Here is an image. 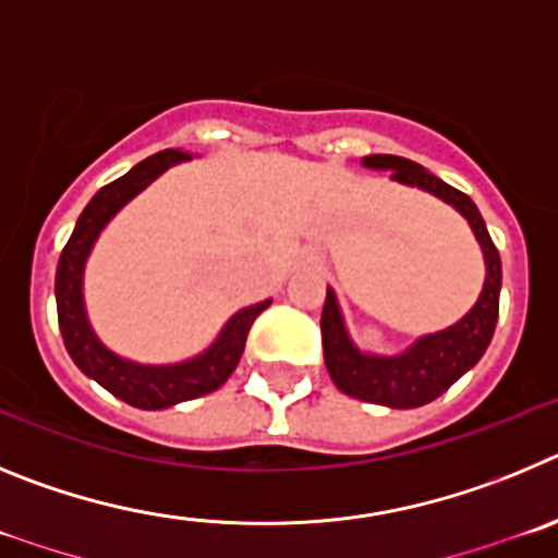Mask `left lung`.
<instances>
[{"label":"left lung","instance_id":"8db88e82","mask_svg":"<svg viewBox=\"0 0 558 558\" xmlns=\"http://www.w3.org/2000/svg\"><path fill=\"white\" fill-rule=\"evenodd\" d=\"M364 163L373 169H391V180L425 189V192L453 205L470 222L481 250H484L486 283L475 308L453 328L425 336L409 353L395 355V359L361 355L353 348V341L348 339L333 291L328 289V294H325L323 350L325 366H328L333 384L344 395L364 400V403L389 405V409H416V405H425L439 398L441 391H448L470 366L478 364V359L489 348L500 311V255L498 247L492 244L481 210L464 192L430 174L414 160L400 158V155H366Z\"/></svg>","mask_w":558,"mask_h":558}]
</instances>
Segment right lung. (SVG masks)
<instances>
[{"instance_id":"1","label":"right lung","mask_w":558,"mask_h":558,"mask_svg":"<svg viewBox=\"0 0 558 558\" xmlns=\"http://www.w3.org/2000/svg\"><path fill=\"white\" fill-rule=\"evenodd\" d=\"M189 158L192 155L183 153V149H163V153L149 155L147 160H142L138 167H133L113 183L102 185L80 214L72 239L60 253L58 275H54L58 325L69 355L88 378H94L110 395H117L119 400L135 405V409H169V405L183 403V400L203 398V395L217 391L242 359L255 316L269 308V300H264V303L239 311L225 325L222 336L214 341V348L205 350L199 359L174 366H144L119 359L110 350H105L88 328L83 311V264L92 253V244L97 242L99 230L130 197L147 189L163 169Z\"/></svg>"}]
</instances>
